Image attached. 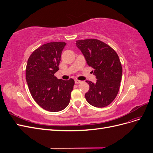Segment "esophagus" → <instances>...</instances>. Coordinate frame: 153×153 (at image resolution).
I'll return each mask as SVG.
<instances>
[{"mask_svg": "<svg viewBox=\"0 0 153 153\" xmlns=\"http://www.w3.org/2000/svg\"><path fill=\"white\" fill-rule=\"evenodd\" d=\"M75 84H80V83H81L82 82V81H80V80H75Z\"/></svg>", "mask_w": 153, "mask_h": 153, "instance_id": "obj_1", "label": "esophagus"}]
</instances>
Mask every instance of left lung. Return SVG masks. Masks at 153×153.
Instances as JSON below:
<instances>
[{
  "label": "left lung",
  "instance_id": "obj_1",
  "mask_svg": "<svg viewBox=\"0 0 153 153\" xmlns=\"http://www.w3.org/2000/svg\"><path fill=\"white\" fill-rule=\"evenodd\" d=\"M80 50L89 66L94 69L95 83L87 80L89 90L85 96L90 105L102 108L110 105L117 96L122 78L123 68L115 50L96 39L78 40Z\"/></svg>",
  "mask_w": 153,
  "mask_h": 153
}]
</instances>
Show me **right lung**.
I'll use <instances>...</instances> for the list:
<instances>
[{
    "instance_id": "add662e5",
    "label": "right lung",
    "mask_w": 153,
    "mask_h": 153,
    "mask_svg": "<svg viewBox=\"0 0 153 153\" xmlns=\"http://www.w3.org/2000/svg\"><path fill=\"white\" fill-rule=\"evenodd\" d=\"M65 42L43 45L32 53L26 66V80L32 98L41 108L52 112L62 110L71 99L75 81L58 80L59 69Z\"/></svg>"
}]
</instances>
